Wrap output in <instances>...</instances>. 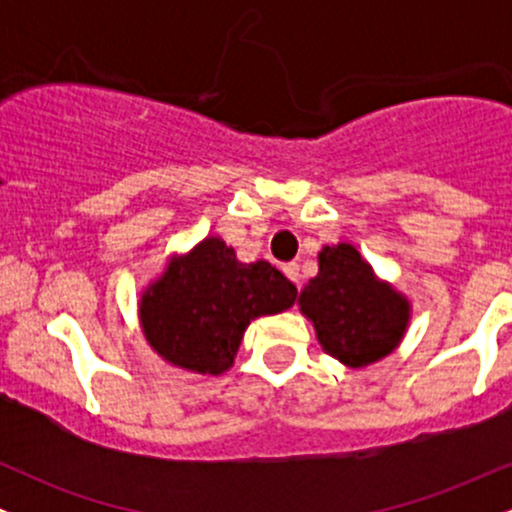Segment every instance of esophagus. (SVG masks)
<instances>
[{
    "mask_svg": "<svg viewBox=\"0 0 512 512\" xmlns=\"http://www.w3.org/2000/svg\"><path fill=\"white\" fill-rule=\"evenodd\" d=\"M284 274L289 276V279L293 281V284H296V286H301V267H298L296 262H289V264H284Z\"/></svg>",
    "mask_w": 512,
    "mask_h": 512,
    "instance_id": "esophagus-1",
    "label": "esophagus"
}]
</instances>
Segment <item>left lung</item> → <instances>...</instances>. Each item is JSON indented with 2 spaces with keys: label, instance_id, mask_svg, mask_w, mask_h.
<instances>
[{
  "label": "left lung",
  "instance_id": "left-lung-1",
  "mask_svg": "<svg viewBox=\"0 0 512 512\" xmlns=\"http://www.w3.org/2000/svg\"><path fill=\"white\" fill-rule=\"evenodd\" d=\"M298 308L313 322L322 349L346 368H366L404 339L411 303L383 281L351 243L325 245L317 276L303 286Z\"/></svg>",
  "mask_w": 512,
  "mask_h": 512
}]
</instances>
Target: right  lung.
<instances>
[{"label":"right lung","mask_w":512,"mask_h":512,"mask_svg":"<svg viewBox=\"0 0 512 512\" xmlns=\"http://www.w3.org/2000/svg\"><path fill=\"white\" fill-rule=\"evenodd\" d=\"M296 286L269 262H240L226 240L209 236L173 255L139 298V325L163 361L221 375L236 361L252 320L284 313Z\"/></svg>","instance_id":"obj_1"}]
</instances>
